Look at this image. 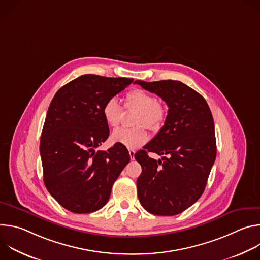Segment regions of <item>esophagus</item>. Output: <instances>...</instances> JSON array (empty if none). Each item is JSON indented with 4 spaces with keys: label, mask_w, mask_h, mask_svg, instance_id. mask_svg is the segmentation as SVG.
I'll list each match as a JSON object with an SVG mask.
<instances>
[{
    "label": "esophagus",
    "mask_w": 260,
    "mask_h": 260,
    "mask_svg": "<svg viewBox=\"0 0 260 260\" xmlns=\"http://www.w3.org/2000/svg\"><path fill=\"white\" fill-rule=\"evenodd\" d=\"M128 153H129L131 159H132V160H134V159H135V150H133V149H129V150H128Z\"/></svg>",
    "instance_id": "obj_1"
}]
</instances>
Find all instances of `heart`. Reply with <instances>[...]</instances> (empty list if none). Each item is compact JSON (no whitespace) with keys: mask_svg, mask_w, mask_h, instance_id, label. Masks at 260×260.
Masks as SVG:
<instances>
[{"mask_svg":"<svg viewBox=\"0 0 260 260\" xmlns=\"http://www.w3.org/2000/svg\"><path fill=\"white\" fill-rule=\"evenodd\" d=\"M124 108L137 109L134 117V127H121L111 135L114 143L135 149L144 145L148 140L146 127L156 132L160 129L167 118V110L156 98L143 89L128 91L124 98ZM123 109L115 98H110L102 107V116L110 127H116L121 121Z\"/></svg>","mask_w":260,"mask_h":260,"instance_id":"obj_1","label":"heart"}]
</instances>
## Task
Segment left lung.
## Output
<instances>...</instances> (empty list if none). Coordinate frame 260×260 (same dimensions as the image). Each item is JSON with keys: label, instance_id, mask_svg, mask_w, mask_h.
I'll list each match as a JSON object with an SVG mask.
<instances>
[{"label": "left lung", "instance_id": "8db88e82", "mask_svg": "<svg viewBox=\"0 0 260 260\" xmlns=\"http://www.w3.org/2000/svg\"><path fill=\"white\" fill-rule=\"evenodd\" d=\"M136 83L160 96L169 107L161 129L135 154L142 167L138 198L149 213L174 216L192 206L205 190L216 158L213 116L206 100L180 81ZM148 152L163 157L153 160Z\"/></svg>", "mask_w": 260, "mask_h": 260}]
</instances>
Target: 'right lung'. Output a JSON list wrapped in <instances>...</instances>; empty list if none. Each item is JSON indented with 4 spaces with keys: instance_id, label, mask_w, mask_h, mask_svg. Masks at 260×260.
Here are the masks:
<instances>
[{
    "instance_id": "right-lung-1",
    "label": "right lung",
    "mask_w": 260,
    "mask_h": 260,
    "mask_svg": "<svg viewBox=\"0 0 260 260\" xmlns=\"http://www.w3.org/2000/svg\"><path fill=\"white\" fill-rule=\"evenodd\" d=\"M133 81L87 74L59 88L49 105L40 140L43 180L51 197L70 212L103 208L129 162L127 149L118 143L106 151L95 149L109 137L103 105Z\"/></svg>"
}]
</instances>
